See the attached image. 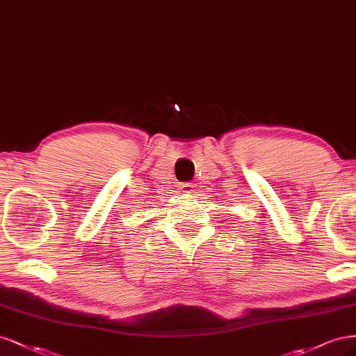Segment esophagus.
Listing matches in <instances>:
<instances>
[{
	"instance_id": "34e87169",
	"label": "esophagus",
	"mask_w": 356,
	"mask_h": 356,
	"mask_svg": "<svg viewBox=\"0 0 356 356\" xmlns=\"http://www.w3.org/2000/svg\"><path fill=\"white\" fill-rule=\"evenodd\" d=\"M193 183H189V181H183L181 185H180V189L183 191V192H186V193H191V192H193Z\"/></svg>"
}]
</instances>
